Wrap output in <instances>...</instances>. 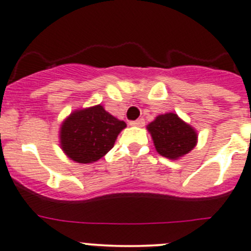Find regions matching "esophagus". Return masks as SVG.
Returning <instances> with one entry per match:
<instances>
[{
	"mask_svg": "<svg viewBox=\"0 0 251 251\" xmlns=\"http://www.w3.org/2000/svg\"><path fill=\"white\" fill-rule=\"evenodd\" d=\"M130 125L131 126H139V127H141V126L145 125V120H144V119H137V120H135V121H130Z\"/></svg>",
	"mask_w": 251,
	"mask_h": 251,
	"instance_id": "34e87169",
	"label": "esophagus"
}]
</instances>
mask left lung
<instances>
[{
    "label": "left lung",
    "instance_id": "obj_1",
    "mask_svg": "<svg viewBox=\"0 0 251 251\" xmlns=\"http://www.w3.org/2000/svg\"><path fill=\"white\" fill-rule=\"evenodd\" d=\"M148 130L157 152L171 160H177L190 152L198 142L194 127L173 112L159 115L149 124Z\"/></svg>",
    "mask_w": 251,
    "mask_h": 251
}]
</instances>
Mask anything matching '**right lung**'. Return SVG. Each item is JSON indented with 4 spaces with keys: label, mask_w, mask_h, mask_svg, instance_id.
Instances as JSON below:
<instances>
[{
    "label": "right lung",
    "mask_w": 251,
    "mask_h": 251,
    "mask_svg": "<svg viewBox=\"0 0 251 251\" xmlns=\"http://www.w3.org/2000/svg\"><path fill=\"white\" fill-rule=\"evenodd\" d=\"M126 127L124 121L96 105L76 110L60 127V145L67 156L80 164L98 161L109 152L117 135Z\"/></svg>",
    "instance_id": "1"
}]
</instances>
